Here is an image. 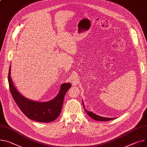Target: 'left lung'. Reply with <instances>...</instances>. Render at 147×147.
<instances>
[{"instance_id": "obj_1", "label": "left lung", "mask_w": 147, "mask_h": 147, "mask_svg": "<svg viewBox=\"0 0 147 147\" xmlns=\"http://www.w3.org/2000/svg\"><path fill=\"white\" fill-rule=\"evenodd\" d=\"M83 103V107H84V108L85 111V112L87 113L88 115H89L90 117H91L92 119H95V120H96V121H111V120H113V119H115V118H105V117H100V116H99L95 114H94V113L91 112V111H87L85 109V107H84V102H82Z\"/></svg>"}]
</instances>
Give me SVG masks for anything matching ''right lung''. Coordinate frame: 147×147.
<instances>
[{"mask_svg": "<svg viewBox=\"0 0 147 147\" xmlns=\"http://www.w3.org/2000/svg\"><path fill=\"white\" fill-rule=\"evenodd\" d=\"M8 82L10 93L19 109L28 118L40 122H51L58 117L66 92L71 86L69 83L62 84L58 95L54 99L41 102L29 99L18 91L10 77V66Z\"/></svg>", "mask_w": 147, "mask_h": 147, "instance_id": "1", "label": "right lung"}]
</instances>
